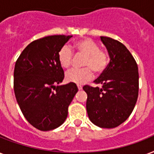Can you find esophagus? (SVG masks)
I'll use <instances>...</instances> for the list:
<instances>
[{
  "mask_svg": "<svg viewBox=\"0 0 154 154\" xmlns=\"http://www.w3.org/2000/svg\"><path fill=\"white\" fill-rule=\"evenodd\" d=\"M77 88H78V90H82V85H77Z\"/></svg>",
  "mask_w": 154,
  "mask_h": 154,
  "instance_id": "34e87169",
  "label": "esophagus"
}]
</instances>
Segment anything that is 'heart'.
<instances>
[{
	"label": "heart",
	"instance_id": "b5f03b06",
	"mask_svg": "<svg viewBox=\"0 0 154 154\" xmlns=\"http://www.w3.org/2000/svg\"><path fill=\"white\" fill-rule=\"evenodd\" d=\"M78 54L85 56L82 69H72L65 75L67 82L75 84H84L94 77V71L101 74L108 66L109 57L106 52L99 50L98 44L90 38H83L73 43L72 46ZM73 53L69 46H64L58 53V60L63 69H69L71 66Z\"/></svg>",
	"mask_w": 154,
	"mask_h": 154
}]
</instances>
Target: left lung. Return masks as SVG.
<instances>
[{
    "mask_svg": "<svg viewBox=\"0 0 154 154\" xmlns=\"http://www.w3.org/2000/svg\"><path fill=\"white\" fill-rule=\"evenodd\" d=\"M110 62L94 81L102 87L85 85L87 94L86 111L90 121L103 128H113L123 124L133 111L139 90L137 62L126 47L113 38L101 36Z\"/></svg>",
    "mask_w": 154,
    "mask_h": 154,
    "instance_id": "obj_1",
    "label": "left lung"
}]
</instances>
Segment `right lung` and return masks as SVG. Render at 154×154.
Here are the masks:
<instances>
[{"instance_id": "right-lung-1", "label": "right lung", "mask_w": 154, "mask_h": 154, "mask_svg": "<svg viewBox=\"0 0 154 154\" xmlns=\"http://www.w3.org/2000/svg\"><path fill=\"white\" fill-rule=\"evenodd\" d=\"M72 35H51L31 42L16 61L14 94L26 120L41 131L53 130L64 124L77 86L60 85L64 70L58 53Z\"/></svg>"}]
</instances>
